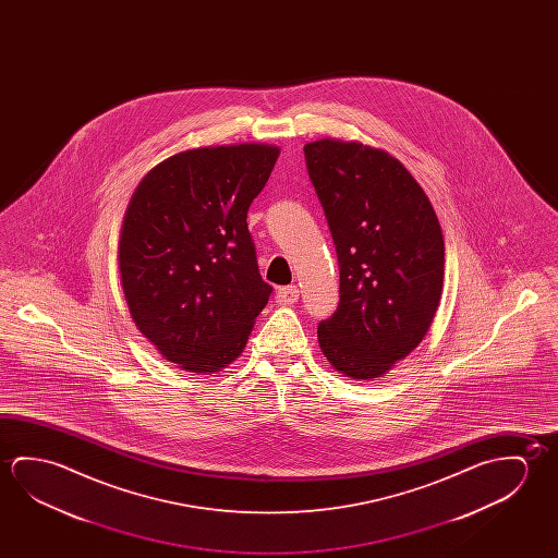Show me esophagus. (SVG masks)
<instances>
[{"label": "esophagus", "mask_w": 558, "mask_h": 558, "mask_svg": "<svg viewBox=\"0 0 558 558\" xmlns=\"http://www.w3.org/2000/svg\"><path fill=\"white\" fill-rule=\"evenodd\" d=\"M298 300H300L298 286H286V288H280V290L276 292V303H278V305H292V303L298 302Z\"/></svg>", "instance_id": "1"}]
</instances>
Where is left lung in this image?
I'll use <instances>...</instances> for the list:
<instances>
[{"label":"left lung","instance_id":"1","mask_svg":"<svg viewBox=\"0 0 558 558\" xmlns=\"http://www.w3.org/2000/svg\"><path fill=\"white\" fill-rule=\"evenodd\" d=\"M337 245L340 302L317 337L338 374L372 381L426 337L444 288L438 216L379 147L325 137L303 147Z\"/></svg>","mask_w":558,"mask_h":558}]
</instances>
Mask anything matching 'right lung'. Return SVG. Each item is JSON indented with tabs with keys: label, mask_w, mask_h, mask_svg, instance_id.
I'll return each instance as SVG.
<instances>
[{
	"label": "right lung",
	"mask_w": 558,
	"mask_h": 558,
	"mask_svg": "<svg viewBox=\"0 0 558 558\" xmlns=\"http://www.w3.org/2000/svg\"><path fill=\"white\" fill-rule=\"evenodd\" d=\"M278 156L268 144L186 149L130 198L119 241L124 300L137 330L184 372L214 374L241 356L272 293L247 211Z\"/></svg>",
	"instance_id": "right-lung-1"
}]
</instances>
